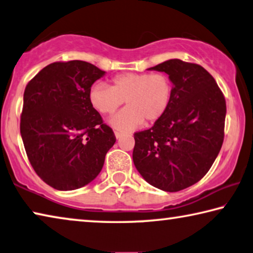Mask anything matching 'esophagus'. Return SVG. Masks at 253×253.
Returning a JSON list of instances; mask_svg holds the SVG:
<instances>
[{"mask_svg": "<svg viewBox=\"0 0 253 253\" xmlns=\"http://www.w3.org/2000/svg\"><path fill=\"white\" fill-rule=\"evenodd\" d=\"M123 135V132H120V131H115V137L120 139Z\"/></svg>", "mask_w": 253, "mask_h": 253, "instance_id": "1", "label": "esophagus"}]
</instances>
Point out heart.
Listing matches in <instances>:
<instances>
[{"mask_svg": "<svg viewBox=\"0 0 253 253\" xmlns=\"http://www.w3.org/2000/svg\"><path fill=\"white\" fill-rule=\"evenodd\" d=\"M173 98V84L162 72H126L111 79V87L96 84L89 90V102L98 113L111 115L126 100L127 106L111 119L118 130H132L164 118Z\"/></svg>", "mask_w": 253, "mask_h": 253, "instance_id": "obj_1", "label": "heart"}]
</instances>
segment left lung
<instances>
[{"mask_svg":"<svg viewBox=\"0 0 253 253\" xmlns=\"http://www.w3.org/2000/svg\"><path fill=\"white\" fill-rule=\"evenodd\" d=\"M169 75L173 98L164 118L135 132L133 163L149 184L177 192L203 178L224 141L226 102L201 65L177 59L150 68Z\"/></svg>","mask_w":253,"mask_h":253,"instance_id":"obj_1","label":"left lung"}]
</instances>
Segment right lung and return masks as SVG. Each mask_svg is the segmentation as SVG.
<instances>
[{"instance_id":"add662e5","label":"right lung","mask_w":253,"mask_h":253,"mask_svg":"<svg viewBox=\"0 0 253 253\" xmlns=\"http://www.w3.org/2000/svg\"><path fill=\"white\" fill-rule=\"evenodd\" d=\"M104 75L84 61L54 62L26 86L23 146L35 172L54 189L67 191L90 183L116 141L89 102L92 84Z\"/></svg>"}]
</instances>
